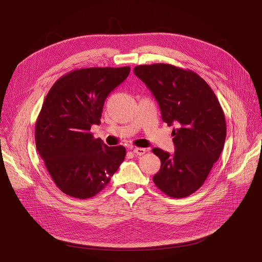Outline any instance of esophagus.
<instances>
[{
  "instance_id": "esophagus-1",
  "label": "esophagus",
  "mask_w": 262,
  "mask_h": 262,
  "mask_svg": "<svg viewBox=\"0 0 262 262\" xmlns=\"http://www.w3.org/2000/svg\"><path fill=\"white\" fill-rule=\"evenodd\" d=\"M133 152H134L136 155L142 156V155H144V154H145L146 149H145V148H143V147H134V148H133Z\"/></svg>"
}]
</instances>
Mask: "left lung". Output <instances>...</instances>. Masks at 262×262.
I'll list each match as a JSON object with an SVG mask.
<instances>
[{"label": "left lung", "mask_w": 262, "mask_h": 262, "mask_svg": "<svg viewBox=\"0 0 262 262\" xmlns=\"http://www.w3.org/2000/svg\"><path fill=\"white\" fill-rule=\"evenodd\" d=\"M134 73L152 91L162 121L176 125L175 152L155 147L161 167L155 185L171 198L182 199L200 189L225 143L226 122L212 89L200 75L168 63L141 64Z\"/></svg>", "instance_id": "8db88e82"}]
</instances>
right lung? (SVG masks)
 <instances>
[{"label":"right lung","instance_id":"obj_1","mask_svg":"<svg viewBox=\"0 0 262 262\" xmlns=\"http://www.w3.org/2000/svg\"><path fill=\"white\" fill-rule=\"evenodd\" d=\"M129 71V67L79 69L57 79L47 94L36 122V147L67 195L85 200L98 194L125 158V147L107 146L90 129L101 123L106 98Z\"/></svg>","mask_w":262,"mask_h":262}]
</instances>
